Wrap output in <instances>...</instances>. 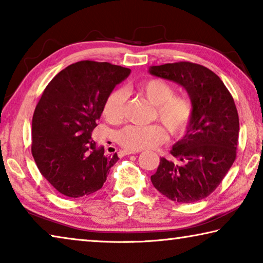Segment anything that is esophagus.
I'll return each mask as SVG.
<instances>
[{"instance_id": "esophagus-1", "label": "esophagus", "mask_w": 263, "mask_h": 263, "mask_svg": "<svg viewBox=\"0 0 263 263\" xmlns=\"http://www.w3.org/2000/svg\"><path fill=\"white\" fill-rule=\"evenodd\" d=\"M138 153L137 151H131V149H121L118 152L119 157H124V155H130V154H136Z\"/></svg>"}]
</instances>
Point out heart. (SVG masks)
<instances>
[{"mask_svg":"<svg viewBox=\"0 0 263 263\" xmlns=\"http://www.w3.org/2000/svg\"><path fill=\"white\" fill-rule=\"evenodd\" d=\"M137 90L155 105L154 118L162 124L168 135L181 136L188 130L194 118L195 106L188 96L175 95V88L161 79H149L137 86ZM126 96L123 89H114L106 97L103 115L111 124L124 117ZM164 132L159 125H127L118 132L117 140L123 147L139 151L157 146L163 140Z\"/></svg>","mask_w":263,"mask_h":263,"instance_id":"obj_1","label":"heart"}]
</instances>
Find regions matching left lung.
Here are the masks:
<instances>
[{"instance_id":"8db88e82","label":"left lung","mask_w":263,"mask_h":263,"mask_svg":"<svg viewBox=\"0 0 263 263\" xmlns=\"http://www.w3.org/2000/svg\"><path fill=\"white\" fill-rule=\"evenodd\" d=\"M149 73L181 84L195 106L185 136L171 151L174 159H160L151 181L174 202L201 201L220 184L237 157L239 116L233 97L217 74L194 62L151 66Z\"/></svg>"}]
</instances>
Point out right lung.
Wrapping results in <instances>:
<instances>
[{
	"label": "right lung",
	"instance_id": "obj_1",
	"mask_svg": "<svg viewBox=\"0 0 263 263\" xmlns=\"http://www.w3.org/2000/svg\"><path fill=\"white\" fill-rule=\"evenodd\" d=\"M131 69L83 60L47 84L32 117V152L41 174L60 194L79 198L100 190L117 153L105 155L91 133L106 97Z\"/></svg>",
	"mask_w": 263,
	"mask_h": 263
}]
</instances>
